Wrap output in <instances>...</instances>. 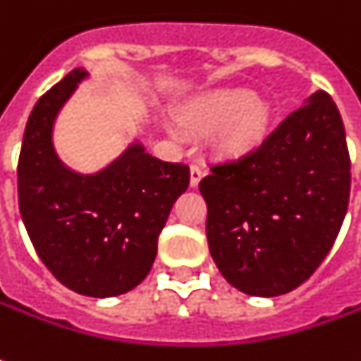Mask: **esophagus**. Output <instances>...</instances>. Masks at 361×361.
<instances>
[{
  "label": "esophagus",
  "instance_id": "34e87169",
  "mask_svg": "<svg viewBox=\"0 0 361 361\" xmlns=\"http://www.w3.org/2000/svg\"><path fill=\"white\" fill-rule=\"evenodd\" d=\"M202 175H204V171H202V166H200V164H192V166H190V186H192V188L198 186Z\"/></svg>",
  "mask_w": 361,
  "mask_h": 361
}]
</instances>
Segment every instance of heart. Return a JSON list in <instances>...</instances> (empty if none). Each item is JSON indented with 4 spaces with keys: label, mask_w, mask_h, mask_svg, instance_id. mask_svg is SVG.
<instances>
[{
    "label": "heart",
    "mask_w": 361,
    "mask_h": 361,
    "mask_svg": "<svg viewBox=\"0 0 361 361\" xmlns=\"http://www.w3.org/2000/svg\"><path fill=\"white\" fill-rule=\"evenodd\" d=\"M183 121L192 129L219 127V145L226 152L248 149L264 135L270 107L248 89H216L190 101Z\"/></svg>",
    "instance_id": "heart-1"
}]
</instances>
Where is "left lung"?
I'll return each mask as SVG.
<instances>
[{"label":"left lung","mask_w":361,"mask_h":361,"mask_svg":"<svg viewBox=\"0 0 361 361\" xmlns=\"http://www.w3.org/2000/svg\"><path fill=\"white\" fill-rule=\"evenodd\" d=\"M220 274L250 296H280L316 272L342 228L350 154L340 111L316 91L258 147L200 180Z\"/></svg>","instance_id":"left-lung-1"}]
</instances>
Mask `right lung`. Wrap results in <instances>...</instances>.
Returning a JSON list of instances; mask_svg holds the SVG:
<instances>
[{"label": "right lung", "mask_w": 361, "mask_h": 361, "mask_svg": "<svg viewBox=\"0 0 361 361\" xmlns=\"http://www.w3.org/2000/svg\"><path fill=\"white\" fill-rule=\"evenodd\" d=\"M85 77V69H73L35 103L17 163V197L51 274L77 294L109 298L151 272L159 234L188 188L190 171L154 159L141 142L95 175L65 166L53 147V125Z\"/></svg>", "instance_id": "obj_1"}]
</instances>
